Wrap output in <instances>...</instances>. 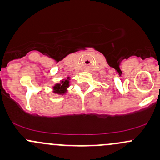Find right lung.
Instances as JSON below:
<instances>
[{
  "instance_id": "right-lung-1",
  "label": "right lung",
  "mask_w": 160,
  "mask_h": 160,
  "mask_svg": "<svg viewBox=\"0 0 160 160\" xmlns=\"http://www.w3.org/2000/svg\"><path fill=\"white\" fill-rule=\"evenodd\" d=\"M70 77L62 79L60 83H57L52 87L53 88V93L58 94V95H64L67 92V88L70 87Z\"/></svg>"
}]
</instances>
